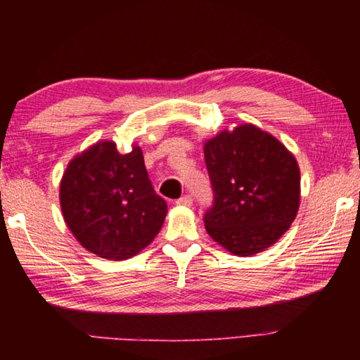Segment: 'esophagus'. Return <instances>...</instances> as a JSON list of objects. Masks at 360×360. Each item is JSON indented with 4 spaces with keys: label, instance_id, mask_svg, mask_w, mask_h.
I'll use <instances>...</instances> for the list:
<instances>
[{
    "label": "esophagus",
    "instance_id": "34e87169",
    "mask_svg": "<svg viewBox=\"0 0 360 360\" xmlns=\"http://www.w3.org/2000/svg\"><path fill=\"white\" fill-rule=\"evenodd\" d=\"M192 203H193V198L191 197V195H184V197L176 200V205H179V206H192Z\"/></svg>",
    "mask_w": 360,
    "mask_h": 360
}]
</instances>
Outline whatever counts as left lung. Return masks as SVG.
<instances>
[{
    "label": "left lung",
    "mask_w": 360,
    "mask_h": 360,
    "mask_svg": "<svg viewBox=\"0 0 360 360\" xmlns=\"http://www.w3.org/2000/svg\"><path fill=\"white\" fill-rule=\"evenodd\" d=\"M214 206L205 229L230 254L248 257L275 245L300 206V168L271 133L252 124L225 129L203 144Z\"/></svg>",
    "instance_id": "1"
}]
</instances>
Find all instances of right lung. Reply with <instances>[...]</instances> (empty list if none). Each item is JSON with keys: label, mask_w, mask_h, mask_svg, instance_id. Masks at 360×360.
I'll return each mask as SVG.
<instances>
[{"label": "right lung", "mask_w": 360, "mask_h": 360, "mask_svg": "<svg viewBox=\"0 0 360 360\" xmlns=\"http://www.w3.org/2000/svg\"><path fill=\"white\" fill-rule=\"evenodd\" d=\"M60 206L81 246L108 260L141 252L168 212L150 184L141 148L133 143L120 154L109 139L71 158L60 181Z\"/></svg>", "instance_id": "obj_1"}]
</instances>
